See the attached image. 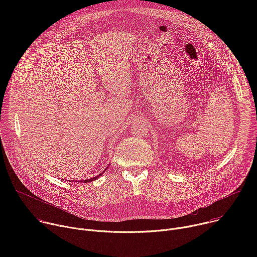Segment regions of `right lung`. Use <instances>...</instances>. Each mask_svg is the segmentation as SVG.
Listing matches in <instances>:
<instances>
[{"instance_id":"1","label":"right lung","mask_w":257,"mask_h":257,"mask_svg":"<svg viewBox=\"0 0 257 257\" xmlns=\"http://www.w3.org/2000/svg\"><path fill=\"white\" fill-rule=\"evenodd\" d=\"M106 170V169H105ZM104 172V171H103ZM101 174H103V173H101ZM101 174H99V175H97V176H95V177H92V178H90V179H86V180H83V181H79V182H83V183H87V182H91V181H94V180H96L98 177H100L101 176Z\"/></svg>"}]
</instances>
